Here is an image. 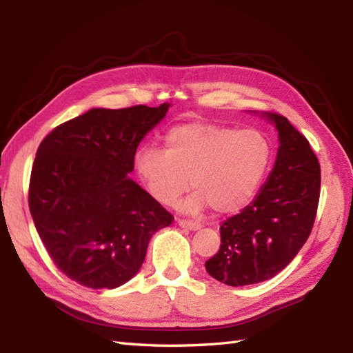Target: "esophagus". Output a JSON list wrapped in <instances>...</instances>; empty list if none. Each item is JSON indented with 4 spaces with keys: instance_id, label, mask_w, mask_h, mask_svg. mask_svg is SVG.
Masks as SVG:
<instances>
[{
    "instance_id": "1",
    "label": "esophagus",
    "mask_w": 353,
    "mask_h": 353,
    "mask_svg": "<svg viewBox=\"0 0 353 353\" xmlns=\"http://www.w3.org/2000/svg\"><path fill=\"white\" fill-rule=\"evenodd\" d=\"M179 226L185 228V229H190V230H197L201 228V224L197 221H188V220H179Z\"/></svg>"
}]
</instances>
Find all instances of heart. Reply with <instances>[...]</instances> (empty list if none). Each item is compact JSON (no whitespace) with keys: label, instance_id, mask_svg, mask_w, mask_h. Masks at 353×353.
<instances>
[{"label":"heart","instance_id":"b5f03b06","mask_svg":"<svg viewBox=\"0 0 353 353\" xmlns=\"http://www.w3.org/2000/svg\"><path fill=\"white\" fill-rule=\"evenodd\" d=\"M165 150L141 147L134 168L156 201L171 206L190 188V212L208 205L232 214L253 200L273 165V142L259 129L192 121L177 124L165 134Z\"/></svg>","mask_w":353,"mask_h":353}]
</instances>
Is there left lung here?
Instances as JSON below:
<instances>
[{"mask_svg": "<svg viewBox=\"0 0 353 353\" xmlns=\"http://www.w3.org/2000/svg\"><path fill=\"white\" fill-rule=\"evenodd\" d=\"M279 132L274 168L258 197L221 223L220 249L206 272L230 287L259 283L296 258L316 221L320 163L308 139L279 114H267Z\"/></svg>", "mask_w": 353, "mask_h": 353, "instance_id": "1", "label": "left lung"}]
</instances>
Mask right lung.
I'll return each instance as SVG.
<instances>
[{"label":"right lung","instance_id":"obj_1","mask_svg":"<svg viewBox=\"0 0 353 353\" xmlns=\"http://www.w3.org/2000/svg\"><path fill=\"white\" fill-rule=\"evenodd\" d=\"M170 104L91 109L41 142L28 208L50 258L88 288H117L138 273L150 238L174 220L127 176L141 139Z\"/></svg>","mask_w":353,"mask_h":353}]
</instances>
